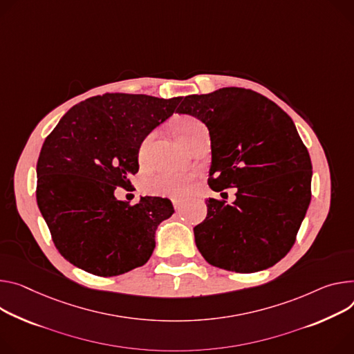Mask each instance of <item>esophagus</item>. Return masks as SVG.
<instances>
[{"mask_svg":"<svg viewBox=\"0 0 354 354\" xmlns=\"http://www.w3.org/2000/svg\"><path fill=\"white\" fill-rule=\"evenodd\" d=\"M172 203H174V207H175V210H182V207H183V201H172Z\"/></svg>","mask_w":354,"mask_h":354,"instance_id":"34e87169","label":"esophagus"}]
</instances>
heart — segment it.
Returning <instances> with one entry per match:
<instances>
[{
  "instance_id": "obj_1",
  "label": "heart",
  "mask_w": 354,
  "mask_h": 354,
  "mask_svg": "<svg viewBox=\"0 0 354 354\" xmlns=\"http://www.w3.org/2000/svg\"><path fill=\"white\" fill-rule=\"evenodd\" d=\"M172 130L176 138L186 145L194 140L199 133L205 131L206 127L201 120L194 115H179L172 122ZM152 136H148L142 140L138 147V159L144 160L147 148L149 145ZM194 182V175L187 172H162L147 180L145 187L152 195L165 196V198H180L190 189Z\"/></svg>"
}]
</instances>
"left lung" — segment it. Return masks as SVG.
Segmentation results:
<instances>
[{
    "label": "left lung",
    "mask_w": 354,
    "mask_h": 354,
    "mask_svg": "<svg viewBox=\"0 0 354 354\" xmlns=\"http://www.w3.org/2000/svg\"><path fill=\"white\" fill-rule=\"evenodd\" d=\"M206 124L209 186L237 187L236 201H207L194 229L203 259L233 272H257L292 248L310 203L312 164L294 121L266 95L241 87L186 95L176 110Z\"/></svg>",
    "instance_id": "1"
}]
</instances>
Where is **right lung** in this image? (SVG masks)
<instances>
[{"instance_id": "add662e5", "label": "right lung", "mask_w": 354, "mask_h": 354, "mask_svg": "<svg viewBox=\"0 0 354 354\" xmlns=\"http://www.w3.org/2000/svg\"><path fill=\"white\" fill-rule=\"evenodd\" d=\"M182 99L106 93L73 106L46 137L37 164V202L57 251L73 266L114 277L144 266L158 224L174 206L162 198L117 201L138 172V147Z\"/></svg>"}]
</instances>
